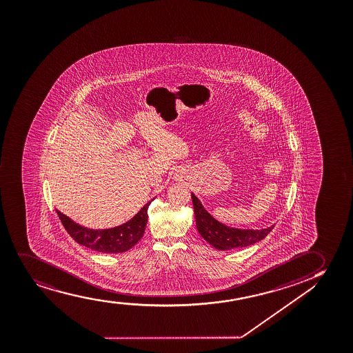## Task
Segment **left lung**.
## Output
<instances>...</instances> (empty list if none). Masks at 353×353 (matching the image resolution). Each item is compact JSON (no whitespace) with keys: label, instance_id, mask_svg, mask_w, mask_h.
Returning a JSON list of instances; mask_svg holds the SVG:
<instances>
[{"label":"left lung","instance_id":"left-lung-1","mask_svg":"<svg viewBox=\"0 0 353 353\" xmlns=\"http://www.w3.org/2000/svg\"><path fill=\"white\" fill-rule=\"evenodd\" d=\"M192 199L197 231L207 243L216 250L227 251L256 244L264 239L274 227V225L264 230H241L226 226L214 219L194 194H192Z\"/></svg>","mask_w":353,"mask_h":353}]
</instances>
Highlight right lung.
Here are the masks:
<instances>
[{
	"label": "right lung",
	"mask_w": 353,
	"mask_h": 353,
	"mask_svg": "<svg viewBox=\"0 0 353 353\" xmlns=\"http://www.w3.org/2000/svg\"><path fill=\"white\" fill-rule=\"evenodd\" d=\"M151 201L140 209L131 220L120 226L107 230L88 228L68 218L59 210L56 212L64 228L79 244L97 252L122 253L133 248L143 238L148 223V205H151Z\"/></svg>",
	"instance_id": "obj_1"
}]
</instances>
